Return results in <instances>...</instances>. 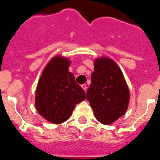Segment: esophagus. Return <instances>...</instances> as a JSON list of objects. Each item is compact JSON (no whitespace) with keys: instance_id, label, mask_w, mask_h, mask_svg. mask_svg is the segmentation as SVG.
<instances>
[{"instance_id":"1","label":"esophagus","mask_w":160,"mask_h":160,"mask_svg":"<svg viewBox=\"0 0 160 160\" xmlns=\"http://www.w3.org/2000/svg\"><path fill=\"white\" fill-rule=\"evenodd\" d=\"M81 87H82V88L84 90V91H86V89H87V85H86V84H82Z\"/></svg>"}]
</instances>
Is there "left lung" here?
Listing matches in <instances>:
<instances>
[{
    "label": "left lung",
    "mask_w": 160,
    "mask_h": 160,
    "mask_svg": "<svg viewBox=\"0 0 160 160\" xmlns=\"http://www.w3.org/2000/svg\"><path fill=\"white\" fill-rule=\"evenodd\" d=\"M87 99L97 120L104 125L112 124L126 113L130 91L122 70L110 58L94 59Z\"/></svg>",
    "instance_id": "obj_1"
}]
</instances>
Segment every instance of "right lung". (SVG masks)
<instances>
[{"mask_svg":"<svg viewBox=\"0 0 160 160\" xmlns=\"http://www.w3.org/2000/svg\"><path fill=\"white\" fill-rule=\"evenodd\" d=\"M70 64L68 58L55 55L44 68L36 87V109L53 124L66 122L76 104L86 98L85 92L68 71Z\"/></svg>","mask_w":160,"mask_h":160,"instance_id":"add662e5","label":"right lung"}]
</instances>
